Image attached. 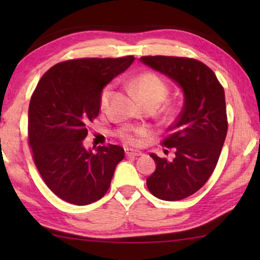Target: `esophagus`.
<instances>
[{
    "label": "esophagus",
    "mask_w": 260,
    "mask_h": 260,
    "mask_svg": "<svg viewBox=\"0 0 260 260\" xmlns=\"http://www.w3.org/2000/svg\"><path fill=\"white\" fill-rule=\"evenodd\" d=\"M125 153H126L127 157H139V156H142V152L136 151V150H132V149H126Z\"/></svg>",
    "instance_id": "1"
}]
</instances>
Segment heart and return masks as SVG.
<instances>
[{"instance_id": "1", "label": "heart", "mask_w": 260, "mask_h": 260, "mask_svg": "<svg viewBox=\"0 0 260 260\" xmlns=\"http://www.w3.org/2000/svg\"><path fill=\"white\" fill-rule=\"evenodd\" d=\"M131 87L142 103L159 104L169 94V86L164 79L153 72H143L136 76L131 81ZM112 95V85H107L100 95V109L105 110L109 105V101ZM144 133L141 128H126L119 133L122 142L129 146H136L140 143V135Z\"/></svg>"}]
</instances>
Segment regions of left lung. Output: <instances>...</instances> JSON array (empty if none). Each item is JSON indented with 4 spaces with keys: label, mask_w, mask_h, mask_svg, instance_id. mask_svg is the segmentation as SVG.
Instances as JSON below:
<instances>
[{
    "label": "left lung",
    "mask_w": 260,
    "mask_h": 260,
    "mask_svg": "<svg viewBox=\"0 0 260 260\" xmlns=\"http://www.w3.org/2000/svg\"><path fill=\"white\" fill-rule=\"evenodd\" d=\"M140 60L182 88L183 108L161 141L174 149V158L151 153L156 170L147 187L159 200H183L200 190L217 166L228 128L225 91L212 70L197 59L143 56Z\"/></svg>",
    "instance_id": "obj_1"
}]
</instances>
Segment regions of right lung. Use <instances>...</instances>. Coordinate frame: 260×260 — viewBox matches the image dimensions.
<instances>
[{
  "mask_svg": "<svg viewBox=\"0 0 260 260\" xmlns=\"http://www.w3.org/2000/svg\"><path fill=\"white\" fill-rule=\"evenodd\" d=\"M134 56L61 61L43 74L30 98L28 142L48 188L68 203L87 205L108 191L124 149L116 144L86 150L88 124L100 112L107 83L125 71Z\"/></svg>",
  "mask_w": 260,
  "mask_h": 260,
  "instance_id": "add662e5",
  "label": "right lung"
}]
</instances>
